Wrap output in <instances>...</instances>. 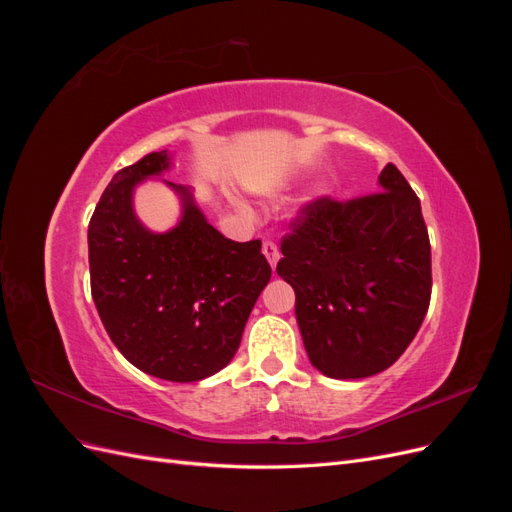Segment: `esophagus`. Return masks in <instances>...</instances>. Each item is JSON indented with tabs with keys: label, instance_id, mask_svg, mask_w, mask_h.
I'll return each instance as SVG.
<instances>
[{
	"label": "esophagus",
	"instance_id": "esophagus-1",
	"mask_svg": "<svg viewBox=\"0 0 512 512\" xmlns=\"http://www.w3.org/2000/svg\"><path fill=\"white\" fill-rule=\"evenodd\" d=\"M262 254H265V258L269 260L271 269H275L277 260H280V250H277V245L273 241H265L262 243Z\"/></svg>",
	"mask_w": 512,
	"mask_h": 512
}]
</instances>
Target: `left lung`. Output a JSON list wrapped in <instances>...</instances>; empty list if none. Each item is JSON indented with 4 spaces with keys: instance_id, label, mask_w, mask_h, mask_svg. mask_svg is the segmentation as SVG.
<instances>
[{
    "instance_id": "8db88e82",
    "label": "left lung",
    "mask_w": 512,
    "mask_h": 512,
    "mask_svg": "<svg viewBox=\"0 0 512 512\" xmlns=\"http://www.w3.org/2000/svg\"><path fill=\"white\" fill-rule=\"evenodd\" d=\"M380 192L301 209L277 275L294 288L309 361L335 380L391 367L421 329L431 297V247L421 200L397 166Z\"/></svg>"
}]
</instances>
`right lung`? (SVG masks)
Here are the masks:
<instances>
[{
  "label": "right lung",
  "mask_w": 512,
  "mask_h": 512,
  "mask_svg": "<svg viewBox=\"0 0 512 512\" xmlns=\"http://www.w3.org/2000/svg\"><path fill=\"white\" fill-rule=\"evenodd\" d=\"M170 151L121 168L91 215V297L108 337L149 376L198 382L239 350L245 322L271 280L260 241L237 243L215 230L192 188L164 181L181 200V218L149 230L134 211L138 183L162 177Z\"/></svg>",
  "instance_id": "obj_1"
}]
</instances>
